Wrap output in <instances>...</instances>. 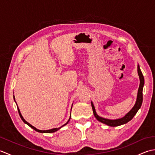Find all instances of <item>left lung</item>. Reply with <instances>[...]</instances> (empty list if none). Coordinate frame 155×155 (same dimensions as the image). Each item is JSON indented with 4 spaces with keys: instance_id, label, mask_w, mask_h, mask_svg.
<instances>
[{
    "instance_id": "1",
    "label": "left lung",
    "mask_w": 155,
    "mask_h": 155,
    "mask_svg": "<svg viewBox=\"0 0 155 155\" xmlns=\"http://www.w3.org/2000/svg\"><path fill=\"white\" fill-rule=\"evenodd\" d=\"M138 74H139V78H140V85H139V91H138V94H137V98L136 103H135V104H134V106L133 107L132 109L128 112V113L123 118H119V119H116V120H110V119H107V118H102V117L98 116V115L96 113V111H95V108H94V107L93 103H91L94 115L98 121H100V122H101V123H103L104 124H106L110 127H117V126H120V125H121V124H126L127 123H128V121H130L134 117V115L137 114V111L139 110V109L140 108L141 105H142L143 89V86H144V77L143 75L142 72H141V71H140L139 65H138Z\"/></svg>"
}]
</instances>
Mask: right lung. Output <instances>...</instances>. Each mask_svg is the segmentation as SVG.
Listing matches in <instances>:
<instances>
[{"mask_svg": "<svg viewBox=\"0 0 155 155\" xmlns=\"http://www.w3.org/2000/svg\"><path fill=\"white\" fill-rule=\"evenodd\" d=\"M14 98H15V97H14ZM18 108V113H19V115H20V117H21V119L22 120V121L24 122L25 123H26V124H27L29 127H31L32 128H33V129L35 130H36V131H37V132H39V133H54V132H56V131H57L59 128H61V127L60 128H52V129H50V130H38V129H37V128H36L35 127H33V126H32V125L31 124H29L28 122H27L26 121L25 119H24V118L22 117V114H21V112H20V110H19V108ZM70 119H71V118H69V120H68V122L67 123H66L65 124H64L63 126H64V125H66L68 123V121L70 120Z\"/></svg>", "mask_w": 155, "mask_h": 155, "instance_id": "right-lung-1", "label": "right lung"}]
</instances>
